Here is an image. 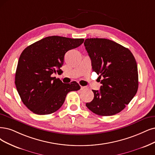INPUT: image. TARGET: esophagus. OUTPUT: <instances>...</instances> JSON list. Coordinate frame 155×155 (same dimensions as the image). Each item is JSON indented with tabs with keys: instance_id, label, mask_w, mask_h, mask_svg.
Listing matches in <instances>:
<instances>
[{
	"instance_id": "obj_1",
	"label": "esophagus",
	"mask_w": 155,
	"mask_h": 155,
	"mask_svg": "<svg viewBox=\"0 0 155 155\" xmlns=\"http://www.w3.org/2000/svg\"><path fill=\"white\" fill-rule=\"evenodd\" d=\"M85 89H87V88L85 87H84V86L81 87V90H85Z\"/></svg>"
}]
</instances>
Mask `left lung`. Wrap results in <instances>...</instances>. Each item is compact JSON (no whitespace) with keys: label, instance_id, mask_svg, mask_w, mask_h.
Segmentation results:
<instances>
[{"label":"left lung","instance_id":"obj_1","mask_svg":"<svg viewBox=\"0 0 155 155\" xmlns=\"http://www.w3.org/2000/svg\"><path fill=\"white\" fill-rule=\"evenodd\" d=\"M84 46L91 60L93 71L99 74L100 91L93 90L94 98L86 107L101 116L123 110L137 92L139 77L135 57L130 50L112 40L88 38Z\"/></svg>","mask_w":155,"mask_h":155}]
</instances>
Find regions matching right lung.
Instances as JSON below:
<instances>
[{"label": "right lung", "mask_w": 155, "mask_h": 155, "mask_svg": "<svg viewBox=\"0 0 155 155\" xmlns=\"http://www.w3.org/2000/svg\"><path fill=\"white\" fill-rule=\"evenodd\" d=\"M84 39L52 36L31 45L22 51L15 73V85L24 104L33 113L46 115L61 107L67 94L81 87L64 84L51 75L62 73L65 54L84 43Z\"/></svg>", "instance_id": "right-lung-1"}]
</instances>
